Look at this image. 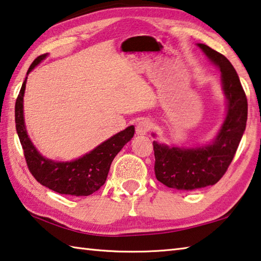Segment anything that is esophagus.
<instances>
[{
    "mask_svg": "<svg viewBox=\"0 0 261 261\" xmlns=\"http://www.w3.org/2000/svg\"><path fill=\"white\" fill-rule=\"evenodd\" d=\"M151 128V122L148 119H141L136 125V134L138 135H145Z\"/></svg>",
    "mask_w": 261,
    "mask_h": 261,
    "instance_id": "obj_1",
    "label": "esophagus"
}]
</instances>
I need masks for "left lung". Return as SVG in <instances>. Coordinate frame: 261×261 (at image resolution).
I'll return each mask as SVG.
<instances>
[{"label":"left lung","mask_w":261,"mask_h":261,"mask_svg":"<svg viewBox=\"0 0 261 261\" xmlns=\"http://www.w3.org/2000/svg\"><path fill=\"white\" fill-rule=\"evenodd\" d=\"M197 45L220 68L222 89L227 98V116L217 138L205 147L170 148L153 141L157 180L177 190H196L216 185L232 162L248 120V99L234 66L222 54L208 45Z\"/></svg>","instance_id":"left-lung-1"}]
</instances>
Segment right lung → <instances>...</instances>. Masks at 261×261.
Segmentation results:
<instances>
[{"instance_id":"1","label":"right lung","mask_w":261,"mask_h":261,"mask_svg":"<svg viewBox=\"0 0 261 261\" xmlns=\"http://www.w3.org/2000/svg\"><path fill=\"white\" fill-rule=\"evenodd\" d=\"M47 57V54L41 55L31 64L27 74ZM25 77L21 89L18 95L15 107L16 129L19 141L24 150L25 161L31 174L35 180L47 188L62 195L71 196H89L97 191L102 187L111 166V163L128 141L134 135V126L127 127L126 129L119 132L112 138L105 141L93 151L85 154L76 161L58 163L50 161L41 156L38 150L27 135L24 122V111H22V98H24Z\"/></svg>"}]
</instances>
